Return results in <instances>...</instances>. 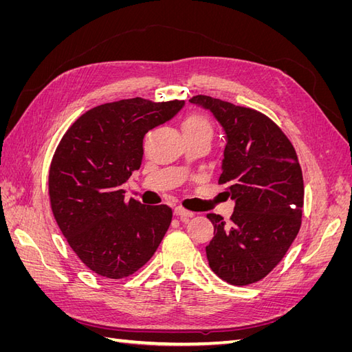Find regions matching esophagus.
<instances>
[{"mask_svg":"<svg viewBox=\"0 0 352 352\" xmlns=\"http://www.w3.org/2000/svg\"><path fill=\"white\" fill-rule=\"evenodd\" d=\"M175 214L182 221H188L190 217H194V212L185 210L184 207H176L175 208Z\"/></svg>","mask_w":352,"mask_h":352,"instance_id":"34e87169","label":"esophagus"}]
</instances>
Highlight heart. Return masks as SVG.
Instances as JSON below:
<instances>
[{"mask_svg":"<svg viewBox=\"0 0 352 352\" xmlns=\"http://www.w3.org/2000/svg\"><path fill=\"white\" fill-rule=\"evenodd\" d=\"M184 133H210L211 135V124L204 116L199 113H190L185 117L182 123Z\"/></svg>","mask_w":352,"mask_h":352,"instance_id":"heart-1","label":"heart"}]
</instances>
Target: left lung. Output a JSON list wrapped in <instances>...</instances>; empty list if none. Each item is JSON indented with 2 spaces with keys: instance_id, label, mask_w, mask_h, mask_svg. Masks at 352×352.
I'll use <instances>...</instances> for the list:
<instances>
[{
  "instance_id": "obj_1",
  "label": "left lung",
  "mask_w": 352,
  "mask_h": 352,
  "mask_svg": "<svg viewBox=\"0 0 352 352\" xmlns=\"http://www.w3.org/2000/svg\"><path fill=\"white\" fill-rule=\"evenodd\" d=\"M189 101L210 110L226 132L219 184L235 199L229 223L207 214L214 226L208 264L230 285L255 283L280 263L301 228L304 180L295 148L257 110L207 95Z\"/></svg>"
}]
</instances>
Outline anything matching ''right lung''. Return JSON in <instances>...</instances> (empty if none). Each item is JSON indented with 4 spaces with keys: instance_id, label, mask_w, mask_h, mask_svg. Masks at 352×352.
Masks as SVG:
<instances>
[{
    "instance_id": "right-lung-1",
    "label": "right lung",
    "mask_w": 352,
    "mask_h": 352,
    "mask_svg": "<svg viewBox=\"0 0 352 352\" xmlns=\"http://www.w3.org/2000/svg\"><path fill=\"white\" fill-rule=\"evenodd\" d=\"M184 104L140 97L101 104L61 138L48 175L52 214L79 260L102 278L141 269L172 223V208L126 199L122 186L141 167L145 133Z\"/></svg>"
}]
</instances>
